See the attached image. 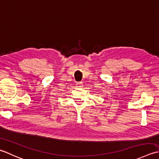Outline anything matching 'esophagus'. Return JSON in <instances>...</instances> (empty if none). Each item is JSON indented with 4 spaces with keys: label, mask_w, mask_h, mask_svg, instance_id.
<instances>
[{
    "label": "esophagus",
    "mask_w": 159,
    "mask_h": 159,
    "mask_svg": "<svg viewBox=\"0 0 159 159\" xmlns=\"http://www.w3.org/2000/svg\"><path fill=\"white\" fill-rule=\"evenodd\" d=\"M75 84H76V86H77V87H82L83 86V84H82V82H77Z\"/></svg>",
    "instance_id": "obj_1"
}]
</instances>
